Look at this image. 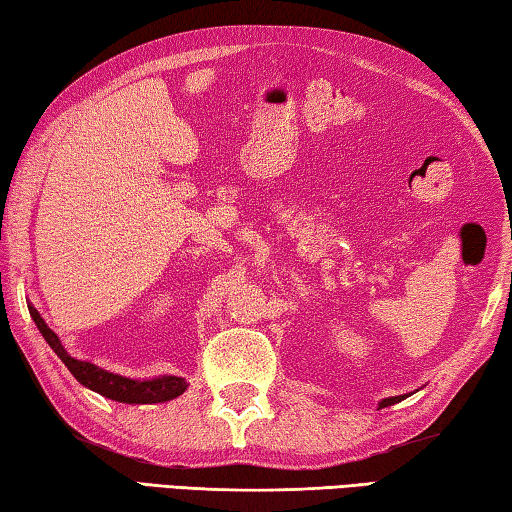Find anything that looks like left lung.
I'll return each instance as SVG.
<instances>
[{
    "instance_id": "8db88e82",
    "label": "left lung",
    "mask_w": 512,
    "mask_h": 512,
    "mask_svg": "<svg viewBox=\"0 0 512 512\" xmlns=\"http://www.w3.org/2000/svg\"><path fill=\"white\" fill-rule=\"evenodd\" d=\"M398 400H402V396H396V398H384L382 402H380V407H389V405H396Z\"/></svg>"
}]
</instances>
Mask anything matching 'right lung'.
I'll use <instances>...</instances> for the list:
<instances>
[{"instance_id": "add662e5", "label": "right lung", "mask_w": 512, "mask_h": 512, "mask_svg": "<svg viewBox=\"0 0 512 512\" xmlns=\"http://www.w3.org/2000/svg\"><path fill=\"white\" fill-rule=\"evenodd\" d=\"M29 312L42 337L47 339V344L53 348V353L65 362L71 375H74L83 387L101 393L103 398L125 402V405H155V402H168L177 396H182L188 387L186 380L177 378V375H161V378H155V380H132L105 369H98V366L92 362L76 360V357H71L65 351V346L60 344L58 335L44 324L40 312L33 306H29Z\"/></svg>"}]
</instances>
